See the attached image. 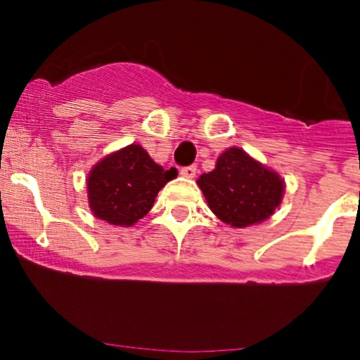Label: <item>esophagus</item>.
Instances as JSON below:
<instances>
[{
    "label": "esophagus",
    "mask_w": 360,
    "mask_h": 360,
    "mask_svg": "<svg viewBox=\"0 0 360 360\" xmlns=\"http://www.w3.org/2000/svg\"><path fill=\"white\" fill-rule=\"evenodd\" d=\"M181 176L188 177V179H193L196 176V166H186L181 169Z\"/></svg>",
    "instance_id": "esophagus-1"
}]
</instances>
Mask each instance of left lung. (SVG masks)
Masks as SVG:
<instances>
[{
  "instance_id": "obj_1",
  "label": "left lung",
  "mask_w": 360,
  "mask_h": 360,
  "mask_svg": "<svg viewBox=\"0 0 360 360\" xmlns=\"http://www.w3.org/2000/svg\"><path fill=\"white\" fill-rule=\"evenodd\" d=\"M198 186L210 210L235 229L267 220L284 194V181L278 172L238 147L226 148L217 159L213 171L200 176Z\"/></svg>"
}]
</instances>
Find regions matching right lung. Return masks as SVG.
Instances as JSON below:
<instances>
[{
	"mask_svg": "<svg viewBox=\"0 0 360 360\" xmlns=\"http://www.w3.org/2000/svg\"><path fill=\"white\" fill-rule=\"evenodd\" d=\"M176 176L174 167L164 171L146 148L131 143L91 169L86 179L89 208L110 225L131 226L150 212L157 193Z\"/></svg>",
	"mask_w": 360,
	"mask_h": 360,
	"instance_id": "obj_1",
	"label": "right lung"
}]
</instances>
